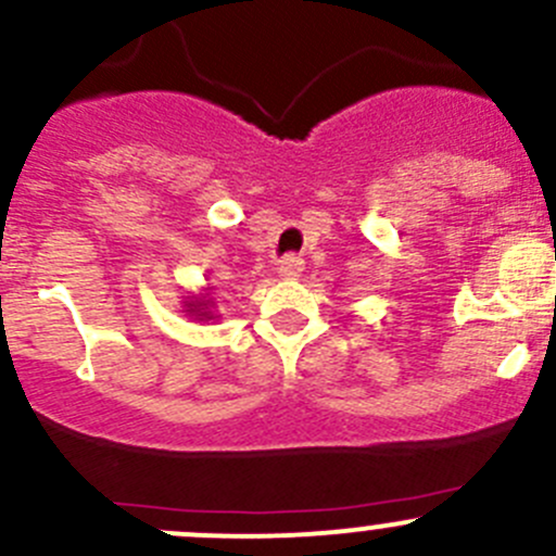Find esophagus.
I'll return each mask as SVG.
<instances>
[{
    "mask_svg": "<svg viewBox=\"0 0 556 556\" xmlns=\"http://www.w3.org/2000/svg\"><path fill=\"white\" fill-rule=\"evenodd\" d=\"M302 270H305V262H302L300 256H294V254L283 256V260H280V265H278V273L283 278H300Z\"/></svg>",
    "mask_w": 556,
    "mask_h": 556,
    "instance_id": "34e87169",
    "label": "esophagus"
}]
</instances>
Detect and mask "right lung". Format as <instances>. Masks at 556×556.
<instances>
[{"label":"right lung","instance_id":"1","mask_svg":"<svg viewBox=\"0 0 556 556\" xmlns=\"http://www.w3.org/2000/svg\"><path fill=\"white\" fill-rule=\"evenodd\" d=\"M213 307H216V302H213L211 291L184 296V313L189 318H194V321H213V318H218L216 313H213Z\"/></svg>","mask_w":556,"mask_h":556}]
</instances>
